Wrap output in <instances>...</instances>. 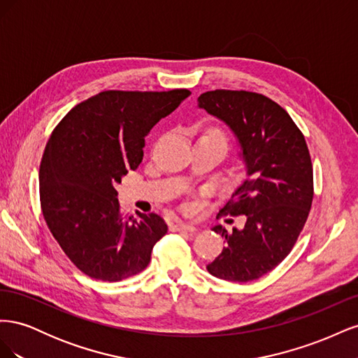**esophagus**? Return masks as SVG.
Segmentation results:
<instances>
[{
    "label": "esophagus",
    "instance_id": "34e87169",
    "mask_svg": "<svg viewBox=\"0 0 358 358\" xmlns=\"http://www.w3.org/2000/svg\"><path fill=\"white\" fill-rule=\"evenodd\" d=\"M173 230H178V231H196L197 227L192 225V224H187V222H176L173 225Z\"/></svg>",
    "mask_w": 358,
    "mask_h": 358
}]
</instances>
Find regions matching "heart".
<instances>
[{
    "label": "heart",
    "mask_w": 358,
    "mask_h": 358,
    "mask_svg": "<svg viewBox=\"0 0 358 358\" xmlns=\"http://www.w3.org/2000/svg\"><path fill=\"white\" fill-rule=\"evenodd\" d=\"M201 137H209V138L218 140V142L227 145V136H225V133L222 131V129H220V128H210L209 131L206 133L204 136H201Z\"/></svg>",
    "instance_id": "1"
}]
</instances>
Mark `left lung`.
Returning a JSON list of instances; mask_svg holds the SVG:
<instances>
[{
  "label": "left lung",
  "mask_w": 358,
  "mask_h": 358,
  "mask_svg": "<svg viewBox=\"0 0 358 358\" xmlns=\"http://www.w3.org/2000/svg\"><path fill=\"white\" fill-rule=\"evenodd\" d=\"M199 107L233 129L248 175L221 209L245 215V227H213L225 248L206 268L220 279L249 282L284 262L306 224L313 199L309 149L285 109L263 94L208 91L199 96Z\"/></svg>",
  "instance_id": "obj_1"
}]
</instances>
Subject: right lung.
I'll list each match as a JSON object with an SVG mask.
<instances>
[{
    "label": "right lung",
    "instance_id": "right-lung-1",
    "mask_svg": "<svg viewBox=\"0 0 358 358\" xmlns=\"http://www.w3.org/2000/svg\"><path fill=\"white\" fill-rule=\"evenodd\" d=\"M189 94L103 91L52 131L38 173L41 212L64 254L90 278L117 282L140 273L167 233L157 213L124 216L116 185L142 162L145 136Z\"/></svg>",
    "mask_w": 358,
    "mask_h": 358
}]
</instances>
